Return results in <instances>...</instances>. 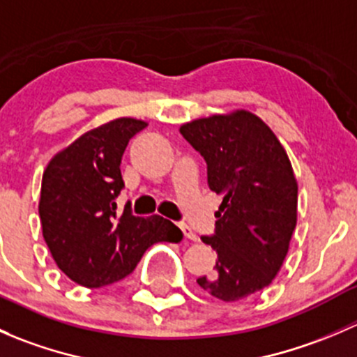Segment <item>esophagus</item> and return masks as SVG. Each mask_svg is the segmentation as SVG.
Listing matches in <instances>:
<instances>
[{"label": "esophagus", "instance_id": "34e87169", "mask_svg": "<svg viewBox=\"0 0 357 357\" xmlns=\"http://www.w3.org/2000/svg\"><path fill=\"white\" fill-rule=\"evenodd\" d=\"M179 228H181V231H183V235H185V238H188V240H192V242H197V235L195 233H193V229L190 228L188 225H185V222H179Z\"/></svg>", "mask_w": 357, "mask_h": 357}]
</instances>
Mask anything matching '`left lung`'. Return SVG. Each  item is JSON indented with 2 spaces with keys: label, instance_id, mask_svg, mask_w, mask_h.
I'll return each mask as SVG.
<instances>
[{
  "label": "left lung",
  "instance_id": "left-lung-1",
  "mask_svg": "<svg viewBox=\"0 0 357 357\" xmlns=\"http://www.w3.org/2000/svg\"><path fill=\"white\" fill-rule=\"evenodd\" d=\"M207 162L208 188L222 197L214 235L212 276L197 283L212 297L235 302L278 275L297 225V179L285 149L248 110L197 119L179 128Z\"/></svg>",
  "mask_w": 357,
  "mask_h": 357
}]
</instances>
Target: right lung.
I'll return each mask as SVG.
<instances>
[{"label":"right lung","mask_w":357,"mask_h":357,"mask_svg":"<svg viewBox=\"0 0 357 357\" xmlns=\"http://www.w3.org/2000/svg\"><path fill=\"white\" fill-rule=\"evenodd\" d=\"M145 121L121 117L79 136L46 165L39 218L56 266L88 289L126 278L149 247L181 242L183 233L160 215L138 218L129 205L117 212L124 188L121 160Z\"/></svg>","instance_id":"obj_1"}]
</instances>
